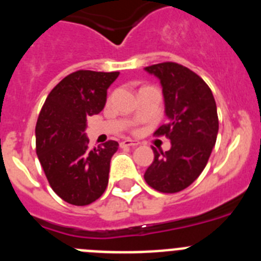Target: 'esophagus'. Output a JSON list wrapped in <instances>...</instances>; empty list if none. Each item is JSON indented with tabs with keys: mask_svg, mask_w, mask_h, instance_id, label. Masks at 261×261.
<instances>
[{
	"mask_svg": "<svg viewBox=\"0 0 261 261\" xmlns=\"http://www.w3.org/2000/svg\"><path fill=\"white\" fill-rule=\"evenodd\" d=\"M140 145V142L135 141V140H124L120 142V146H126V147H136Z\"/></svg>",
	"mask_w": 261,
	"mask_h": 261,
	"instance_id": "1",
	"label": "esophagus"
}]
</instances>
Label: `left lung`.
Instances as JSON below:
<instances>
[{
  "label": "left lung",
  "instance_id": "1",
  "mask_svg": "<svg viewBox=\"0 0 261 261\" xmlns=\"http://www.w3.org/2000/svg\"><path fill=\"white\" fill-rule=\"evenodd\" d=\"M145 70L162 85L167 124L154 135L170 138L171 149L162 151L153 147L154 161L144 177L159 192H179L200 176L216 145V100L201 77L176 62H161Z\"/></svg>",
  "mask_w": 261,
  "mask_h": 261
}]
</instances>
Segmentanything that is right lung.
Instances as JSON below:
<instances>
[{"label":"right lung","instance_id":"obj_1","mask_svg":"<svg viewBox=\"0 0 261 261\" xmlns=\"http://www.w3.org/2000/svg\"><path fill=\"white\" fill-rule=\"evenodd\" d=\"M119 71L78 70L45 99L35 128L36 153L52 190L71 205H89L105 193L116 141L89 147L87 117L105 108Z\"/></svg>","mask_w":261,"mask_h":261}]
</instances>
